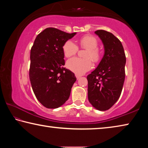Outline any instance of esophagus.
<instances>
[{"instance_id": "34e87169", "label": "esophagus", "mask_w": 148, "mask_h": 148, "mask_svg": "<svg viewBox=\"0 0 148 148\" xmlns=\"http://www.w3.org/2000/svg\"><path fill=\"white\" fill-rule=\"evenodd\" d=\"M76 77L77 79H78L79 78H80V76H79V75H78V74H76Z\"/></svg>"}]
</instances>
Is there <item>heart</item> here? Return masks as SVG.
I'll list each match as a JSON object with an SVG mask.
<instances>
[{"label": "heart", "instance_id": "obj_1", "mask_svg": "<svg viewBox=\"0 0 148 148\" xmlns=\"http://www.w3.org/2000/svg\"><path fill=\"white\" fill-rule=\"evenodd\" d=\"M79 44L82 47L87 49L85 53L86 58L78 57L72 58L68 60L66 66L70 70L78 75H82L88 71L92 67V62L99 60L101 53L97 48L98 41L95 37L86 36L79 39ZM62 50L66 57H70L76 55L78 51V47L71 40L67 41L62 47Z\"/></svg>", "mask_w": 148, "mask_h": 148}]
</instances>
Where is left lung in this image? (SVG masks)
Instances as JSON below:
<instances>
[{
	"label": "left lung",
	"instance_id": "1",
	"mask_svg": "<svg viewBox=\"0 0 148 148\" xmlns=\"http://www.w3.org/2000/svg\"><path fill=\"white\" fill-rule=\"evenodd\" d=\"M104 46L97 67L88 75V100L99 111L109 109L120 97L125 78L126 56L121 42L111 33L97 30Z\"/></svg>",
	"mask_w": 148,
	"mask_h": 148
}]
</instances>
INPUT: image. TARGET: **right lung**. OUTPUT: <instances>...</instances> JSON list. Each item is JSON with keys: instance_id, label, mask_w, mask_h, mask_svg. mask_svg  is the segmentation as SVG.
Returning <instances> with one entry per match:
<instances>
[{"instance_id": "right-lung-1", "label": "right lung", "mask_w": 148, "mask_h": 148, "mask_svg": "<svg viewBox=\"0 0 148 148\" xmlns=\"http://www.w3.org/2000/svg\"><path fill=\"white\" fill-rule=\"evenodd\" d=\"M76 33L54 27L36 37L30 52L29 79L37 100L48 109H56L69 99L76 78L65 64L62 47Z\"/></svg>"}]
</instances>
